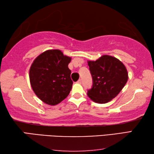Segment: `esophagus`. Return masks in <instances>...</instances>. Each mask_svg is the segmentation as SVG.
I'll return each mask as SVG.
<instances>
[{
  "label": "esophagus",
  "instance_id": "34e87169",
  "mask_svg": "<svg viewBox=\"0 0 154 154\" xmlns=\"http://www.w3.org/2000/svg\"><path fill=\"white\" fill-rule=\"evenodd\" d=\"M77 83H79V84H81L82 83V79H79L77 82Z\"/></svg>",
  "mask_w": 154,
  "mask_h": 154
}]
</instances>
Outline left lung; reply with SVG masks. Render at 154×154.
Masks as SVG:
<instances>
[{
  "label": "left lung",
  "instance_id": "left-lung-1",
  "mask_svg": "<svg viewBox=\"0 0 154 154\" xmlns=\"http://www.w3.org/2000/svg\"><path fill=\"white\" fill-rule=\"evenodd\" d=\"M92 88L87 94L94 102L105 104L118 96L128 79L126 66L118 58L103 55L96 61L88 60Z\"/></svg>",
  "mask_w": 154,
  "mask_h": 154
}]
</instances>
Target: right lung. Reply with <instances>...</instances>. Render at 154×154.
Segmentation results:
<instances>
[{
  "instance_id": "add662e5",
  "label": "right lung",
  "mask_w": 154,
  "mask_h": 154,
  "mask_svg": "<svg viewBox=\"0 0 154 154\" xmlns=\"http://www.w3.org/2000/svg\"><path fill=\"white\" fill-rule=\"evenodd\" d=\"M71 58L59 49H49L38 56L31 64L29 78L37 97L49 105H56L71 92L72 81L68 65Z\"/></svg>"
}]
</instances>
